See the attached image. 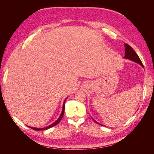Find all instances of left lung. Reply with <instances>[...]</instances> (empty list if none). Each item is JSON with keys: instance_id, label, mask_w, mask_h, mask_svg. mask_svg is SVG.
I'll list each match as a JSON object with an SVG mask.
<instances>
[{"instance_id": "8db88e82", "label": "left lung", "mask_w": 154, "mask_h": 154, "mask_svg": "<svg viewBox=\"0 0 154 154\" xmlns=\"http://www.w3.org/2000/svg\"><path fill=\"white\" fill-rule=\"evenodd\" d=\"M125 58H127V59H129L130 60H132V61H134L135 62H137L139 64H140L141 66L144 67L143 64L141 62L140 58H139V57H138V55L136 54V52H135L134 50L132 49V48L130 47V46L127 44H125ZM94 122L97 123H98L97 122H96V121H94ZM98 124H100V123H98ZM100 125H102L101 124H100Z\"/></svg>"}]
</instances>
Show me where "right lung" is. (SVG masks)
<instances>
[{
  "mask_svg": "<svg viewBox=\"0 0 154 154\" xmlns=\"http://www.w3.org/2000/svg\"><path fill=\"white\" fill-rule=\"evenodd\" d=\"M66 99H67V98H66ZM66 99L65 100V101H64V102H63V109H62V114H61V115H60V118L58 119V120L57 121V122H55L54 123H53L52 125H51L48 126V127H47L42 128H33V127H29V128H31V129H32V130H47V129L50 128H51V127H54V126H56L57 125H58V124L60 123V121L62 120V118H63V116L64 110H65V103H66Z\"/></svg>",
  "mask_w": 154,
  "mask_h": 154,
  "instance_id": "add662e5",
  "label": "right lung"
}]
</instances>
